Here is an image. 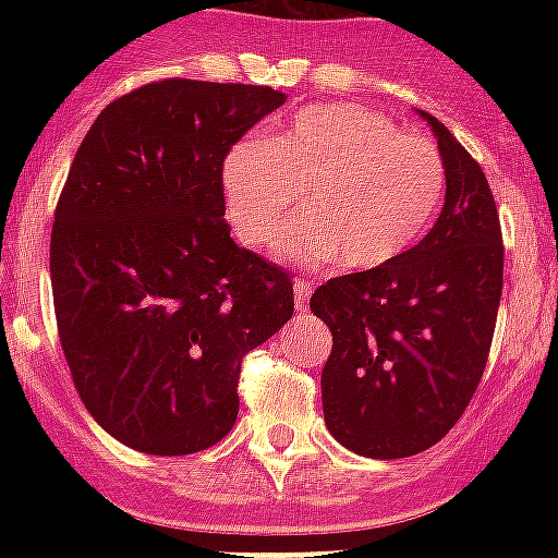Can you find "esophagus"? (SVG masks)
Segmentation results:
<instances>
[{"label": "esophagus", "instance_id": "esophagus-1", "mask_svg": "<svg viewBox=\"0 0 558 558\" xmlns=\"http://www.w3.org/2000/svg\"><path fill=\"white\" fill-rule=\"evenodd\" d=\"M292 292H295V310L298 313H304L306 304H310V295H313V283L304 278H295V283H292Z\"/></svg>", "mask_w": 558, "mask_h": 558}]
</instances>
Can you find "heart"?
I'll use <instances>...</instances> for the list:
<instances>
[{
  "instance_id": "1",
  "label": "heart",
  "mask_w": 558,
  "mask_h": 558,
  "mask_svg": "<svg viewBox=\"0 0 558 558\" xmlns=\"http://www.w3.org/2000/svg\"><path fill=\"white\" fill-rule=\"evenodd\" d=\"M446 168L423 135L356 104L301 109L222 165V199L243 245L269 243L304 193V217L280 231L283 260L381 269L420 240L442 199Z\"/></svg>"
}]
</instances>
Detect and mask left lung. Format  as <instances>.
I'll use <instances>...</instances> for the list:
<instances>
[{
  "instance_id": "1",
  "label": "left lung",
  "mask_w": 558,
  "mask_h": 558,
  "mask_svg": "<svg viewBox=\"0 0 558 558\" xmlns=\"http://www.w3.org/2000/svg\"><path fill=\"white\" fill-rule=\"evenodd\" d=\"M420 116L446 168L434 228L388 266L327 280L310 298L332 332L324 423L344 449L376 460L411 458L449 434L484 376L501 304L489 182L437 118Z\"/></svg>"
}]
</instances>
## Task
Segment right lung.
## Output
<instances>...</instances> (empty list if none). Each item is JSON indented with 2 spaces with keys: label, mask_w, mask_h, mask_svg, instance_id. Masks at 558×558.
Listing matches in <instances>:
<instances>
[{
  "label": "right lung",
  "mask_w": 558,
  "mask_h": 558,
  "mask_svg": "<svg viewBox=\"0 0 558 558\" xmlns=\"http://www.w3.org/2000/svg\"><path fill=\"white\" fill-rule=\"evenodd\" d=\"M287 104L269 86L159 81L83 138L51 228V292L83 405L144 454L231 432L248 350L292 318V280L231 240L222 161Z\"/></svg>",
  "instance_id": "obj_1"
}]
</instances>
